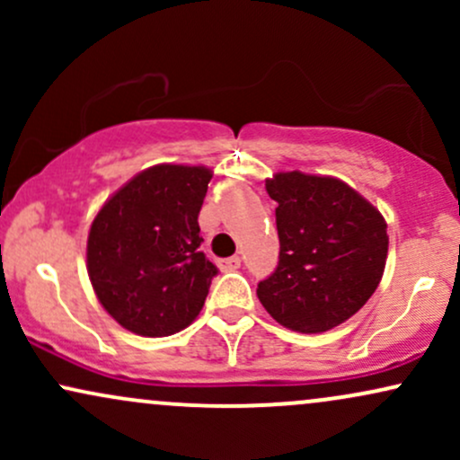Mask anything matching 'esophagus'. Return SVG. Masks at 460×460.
Here are the masks:
<instances>
[{
  "label": "esophagus",
  "instance_id": "34e87169",
  "mask_svg": "<svg viewBox=\"0 0 460 460\" xmlns=\"http://www.w3.org/2000/svg\"><path fill=\"white\" fill-rule=\"evenodd\" d=\"M240 266H242V260L237 255L235 257H229V260H220V268H223L225 272H234Z\"/></svg>",
  "mask_w": 460,
  "mask_h": 460
}]
</instances>
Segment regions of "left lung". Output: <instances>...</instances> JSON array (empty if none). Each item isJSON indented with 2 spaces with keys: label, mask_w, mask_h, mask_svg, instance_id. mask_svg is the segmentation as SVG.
Wrapping results in <instances>:
<instances>
[{
  "label": "left lung",
  "mask_w": 460,
  "mask_h": 460,
  "mask_svg": "<svg viewBox=\"0 0 460 460\" xmlns=\"http://www.w3.org/2000/svg\"><path fill=\"white\" fill-rule=\"evenodd\" d=\"M266 190L277 200L279 266L257 296L279 324L324 332L355 315L381 283L387 223L344 181L277 172Z\"/></svg>",
  "instance_id": "1"
}]
</instances>
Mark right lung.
Masks as SVG:
<instances>
[{
	"label": "right lung",
	"instance_id": "1",
	"mask_svg": "<svg viewBox=\"0 0 460 460\" xmlns=\"http://www.w3.org/2000/svg\"><path fill=\"white\" fill-rule=\"evenodd\" d=\"M212 171L157 164L99 209L86 266L99 303L120 326L166 337L192 324L218 268L200 251L199 212Z\"/></svg>",
	"mask_w": 460,
	"mask_h": 460
}]
</instances>
